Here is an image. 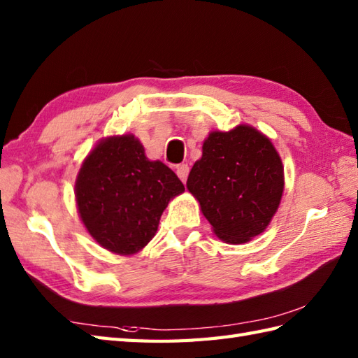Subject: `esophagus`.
I'll return each instance as SVG.
<instances>
[{
  "mask_svg": "<svg viewBox=\"0 0 358 358\" xmlns=\"http://www.w3.org/2000/svg\"><path fill=\"white\" fill-rule=\"evenodd\" d=\"M188 173H189V166L187 165V164H179L178 166H176V174L179 176V179L184 182H187V178H188Z\"/></svg>",
  "mask_w": 358,
  "mask_h": 358,
  "instance_id": "34e87169",
  "label": "esophagus"
}]
</instances>
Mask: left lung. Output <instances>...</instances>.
I'll return each mask as SVG.
<instances>
[{"mask_svg": "<svg viewBox=\"0 0 358 358\" xmlns=\"http://www.w3.org/2000/svg\"><path fill=\"white\" fill-rule=\"evenodd\" d=\"M187 188L219 239L245 243L271 222L283 193V165L265 134L250 125L213 131Z\"/></svg>", "mask_w": 358, "mask_h": 358, "instance_id": "left-lung-1", "label": "left lung"}]
</instances>
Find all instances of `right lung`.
Instances as JSON below:
<instances>
[{"label":"right lung","instance_id":"1","mask_svg":"<svg viewBox=\"0 0 358 358\" xmlns=\"http://www.w3.org/2000/svg\"><path fill=\"white\" fill-rule=\"evenodd\" d=\"M75 189L87 231L106 250L127 256L153 239L169 201L185 188L165 164L148 161L136 138L124 134L94 147Z\"/></svg>","mask_w":358,"mask_h":358}]
</instances>
